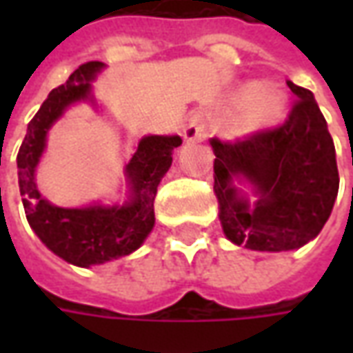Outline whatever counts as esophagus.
Segmentation results:
<instances>
[{
    "label": "esophagus",
    "mask_w": 353,
    "mask_h": 353,
    "mask_svg": "<svg viewBox=\"0 0 353 353\" xmlns=\"http://www.w3.org/2000/svg\"><path fill=\"white\" fill-rule=\"evenodd\" d=\"M208 136V124L206 119L202 115H192L189 123L183 128V139L187 143H194V141H202Z\"/></svg>",
    "instance_id": "1"
}]
</instances>
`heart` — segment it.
<instances>
[{
	"instance_id": "b5f03b06",
	"label": "heart",
	"mask_w": 353,
	"mask_h": 353,
	"mask_svg": "<svg viewBox=\"0 0 353 353\" xmlns=\"http://www.w3.org/2000/svg\"><path fill=\"white\" fill-rule=\"evenodd\" d=\"M234 103H244L238 113L236 124L242 132H255L274 126L288 113L283 94L272 85L250 83L240 88L234 98Z\"/></svg>"
}]
</instances>
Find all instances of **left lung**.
Here are the masks:
<instances>
[{"instance_id":"left-lung-1","label":"left lung","mask_w":353,"mask_h":353,"mask_svg":"<svg viewBox=\"0 0 353 353\" xmlns=\"http://www.w3.org/2000/svg\"><path fill=\"white\" fill-rule=\"evenodd\" d=\"M288 87L299 100L281 126L236 141L210 139L223 232L253 252L308 244L339 194L334 143L314 94L291 81ZM242 186L250 187L253 203Z\"/></svg>"}]
</instances>
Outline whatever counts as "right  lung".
Returning <instances> with one entry per match:
<instances>
[{
    "label": "right lung",
    "mask_w": 353,
    "mask_h": 353,
    "mask_svg": "<svg viewBox=\"0 0 353 353\" xmlns=\"http://www.w3.org/2000/svg\"><path fill=\"white\" fill-rule=\"evenodd\" d=\"M105 68L87 62L54 88L28 124L17 157L19 187L26 219L43 244L60 259L75 266L103 265L136 252L154 227V196L161 179L172 166V151L181 145L179 136H143L124 168L128 194L123 204H88L60 208L43 199L35 181L52 124L68 109L90 101L96 105L92 81Z\"/></svg>",
    "instance_id": "1"
}]
</instances>
